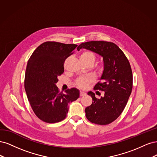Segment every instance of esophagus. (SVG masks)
I'll use <instances>...</instances> for the list:
<instances>
[{
    "mask_svg": "<svg viewBox=\"0 0 157 157\" xmlns=\"http://www.w3.org/2000/svg\"><path fill=\"white\" fill-rule=\"evenodd\" d=\"M86 93L83 91H80V97H83V96H85Z\"/></svg>",
    "mask_w": 157,
    "mask_h": 157,
    "instance_id": "1",
    "label": "esophagus"
}]
</instances>
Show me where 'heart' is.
Masks as SVG:
<instances>
[{
    "instance_id": "b5f03b06",
    "label": "heart",
    "mask_w": 157,
    "mask_h": 157,
    "mask_svg": "<svg viewBox=\"0 0 157 157\" xmlns=\"http://www.w3.org/2000/svg\"><path fill=\"white\" fill-rule=\"evenodd\" d=\"M97 59L95 53L90 51V50H85L83 51L80 54V59L83 62V64L87 65L90 64L93 65ZM104 65L103 64H99L97 67V69L98 72H102L104 70ZM94 78L91 75H87V76L80 77L78 78L75 81V83L79 87L82 89H85L87 86L94 82Z\"/></svg>"
}]
</instances>
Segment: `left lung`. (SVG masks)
Segmentation results:
<instances>
[{"label": "left lung", "instance_id": "obj_1", "mask_svg": "<svg viewBox=\"0 0 157 157\" xmlns=\"http://www.w3.org/2000/svg\"><path fill=\"white\" fill-rule=\"evenodd\" d=\"M82 48L101 55L104 64L101 81L94 87L95 90L104 91V96L97 99L94 93H88L93 102L85 109L86 117L97 124H110L123 112L132 92L133 77L130 63L122 50L113 42H87L81 44L78 51Z\"/></svg>", "mask_w": 157, "mask_h": 157}]
</instances>
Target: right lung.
Listing matches in <instances>:
<instances>
[{"mask_svg":"<svg viewBox=\"0 0 157 157\" xmlns=\"http://www.w3.org/2000/svg\"><path fill=\"white\" fill-rule=\"evenodd\" d=\"M76 44L45 42L29 58L25 76V89L34 113L44 122L58 123L67 117L68 104L79 97L75 88L60 91L56 84L64 72L65 60Z\"/></svg>","mask_w":157,"mask_h":157,"instance_id":"obj_1","label":"right lung"}]
</instances>
